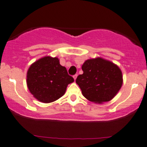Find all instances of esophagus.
Returning <instances> with one entry per match:
<instances>
[{"label": "esophagus", "mask_w": 147, "mask_h": 147, "mask_svg": "<svg viewBox=\"0 0 147 147\" xmlns=\"http://www.w3.org/2000/svg\"><path fill=\"white\" fill-rule=\"evenodd\" d=\"M77 78H78V75H75L73 76V78H74V80H76Z\"/></svg>", "instance_id": "esophagus-1"}]
</instances>
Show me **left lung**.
Returning a JSON list of instances; mask_svg holds the SVG:
<instances>
[{
	"mask_svg": "<svg viewBox=\"0 0 147 147\" xmlns=\"http://www.w3.org/2000/svg\"><path fill=\"white\" fill-rule=\"evenodd\" d=\"M82 69L83 74L78 77L76 83L86 99L95 103L111 101L123 85L120 67L101 57L86 60Z\"/></svg>",
	"mask_w": 147,
	"mask_h": 147,
	"instance_id": "obj_1",
	"label": "left lung"
}]
</instances>
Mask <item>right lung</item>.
Wrapping results in <instances>:
<instances>
[{"instance_id": "obj_1", "label": "right lung", "mask_w": 147, "mask_h": 147, "mask_svg": "<svg viewBox=\"0 0 147 147\" xmlns=\"http://www.w3.org/2000/svg\"><path fill=\"white\" fill-rule=\"evenodd\" d=\"M74 82L67 69L56 57L44 56L32 63L27 73L30 93L42 103H51L63 96L67 86Z\"/></svg>"}]
</instances>
